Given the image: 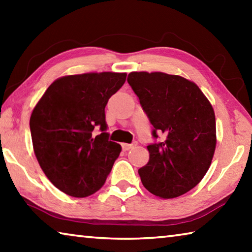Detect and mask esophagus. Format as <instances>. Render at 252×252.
Listing matches in <instances>:
<instances>
[{"instance_id": "obj_1", "label": "esophagus", "mask_w": 252, "mask_h": 252, "mask_svg": "<svg viewBox=\"0 0 252 252\" xmlns=\"http://www.w3.org/2000/svg\"><path fill=\"white\" fill-rule=\"evenodd\" d=\"M136 146V143H131V144H129V143H122V149L125 151H127V150H130V149H132L133 147H135Z\"/></svg>"}]
</instances>
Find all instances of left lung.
<instances>
[{"instance_id":"obj_1","label":"left lung","mask_w":252,"mask_h":252,"mask_svg":"<svg viewBox=\"0 0 252 252\" xmlns=\"http://www.w3.org/2000/svg\"><path fill=\"white\" fill-rule=\"evenodd\" d=\"M127 83L138 95L162 142L147 147L150 158L139 169L142 185L163 199L177 198L202 180L216 150V117L192 81L163 72H131Z\"/></svg>"}]
</instances>
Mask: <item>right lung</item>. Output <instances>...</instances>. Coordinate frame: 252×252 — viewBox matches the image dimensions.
<instances>
[{"instance_id": "add662e5", "label": "right lung", "mask_w": 252, "mask_h": 252, "mask_svg": "<svg viewBox=\"0 0 252 252\" xmlns=\"http://www.w3.org/2000/svg\"><path fill=\"white\" fill-rule=\"evenodd\" d=\"M126 73L65 75L50 85L34 106L30 129L41 169L62 192L84 198L104 185L121 146L105 132L104 109ZM100 127L101 133L94 135Z\"/></svg>"}]
</instances>
